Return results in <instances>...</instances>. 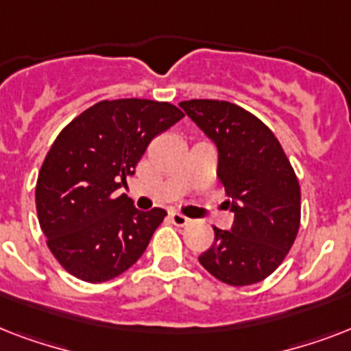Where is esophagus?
<instances>
[{
  "mask_svg": "<svg viewBox=\"0 0 351 351\" xmlns=\"http://www.w3.org/2000/svg\"><path fill=\"white\" fill-rule=\"evenodd\" d=\"M171 222L175 226H178V228H184V226H187V222H189V219L187 217H184L182 213H171L169 215Z\"/></svg>",
  "mask_w": 351,
  "mask_h": 351,
  "instance_id": "34e87169",
  "label": "esophagus"
}]
</instances>
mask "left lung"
I'll list each match as a JSON object with an SVG mask.
<instances>
[{
    "mask_svg": "<svg viewBox=\"0 0 351 351\" xmlns=\"http://www.w3.org/2000/svg\"><path fill=\"white\" fill-rule=\"evenodd\" d=\"M180 107L217 143V175L234 213L231 231L213 228V245L198 261L230 286L261 282L282 264L299 233V178L271 129L250 111L220 100Z\"/></svg>",
    "mask_w": 351,
    "mask_h": 351,
    "instance_id": "8db88e82",
    "label": "left lung"
}]
</instances>
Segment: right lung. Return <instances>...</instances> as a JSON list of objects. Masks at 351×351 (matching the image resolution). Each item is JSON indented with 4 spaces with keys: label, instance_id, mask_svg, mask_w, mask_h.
Returning a JSON list of instances; mask_svg holds the SVG:
<instances>
[{
    "label": "right lung",
    "instance_id": "1",
    "mask_svg": "<svg viewBox=\"0 0 351 351\" xmlns=\"http://www.w3.org/2000/svg\"><path fill=\"white\" fill-rule=\"evenodd\" d=\"M182 118L167 101L123 98L98 101L63 127L41 164L36 211L65 271L106 282L143 255L167 213L138 211L118 189L153 138Z\"/></svg>",
    "mask_w": 351,
    "mask_h": 351
}]
</instances>
